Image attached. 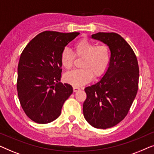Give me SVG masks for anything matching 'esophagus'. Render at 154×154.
Returning a JSON list of instances; mask_svg holds the SVG:
<instances>
[{
	"label": "esophagus",
	"mask_w": 154,
	"mask_h": 154,
	"mask_svg": "<svg viewBox=\"0 0 154 154\" xmlns=\"http://www.w3.org/2000/svg\"><path fill=\"white\" fill-rule=\"evenodd\" d=\"M73 92H77V91H79V90H80V88L77 87V86H73Z\"/></svg>",
	"instance_id": "obj_1"
}]
</instances>
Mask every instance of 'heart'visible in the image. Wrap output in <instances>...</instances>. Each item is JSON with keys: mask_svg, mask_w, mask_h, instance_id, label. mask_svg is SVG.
<instances>
[{"mask_svg": "<svg viewBox=\"0 0 154 154\" xmlns=\"http://www.w3.org/2000/svg\"><path fill=\"white\" fill-rule=\"evenodd\" d=\"M74 54L78 57H83L82 69H75L66 73L64 80L74 86H81L91 81L93 75L100 77L106 71L111 60V51L105 44L97 45L86 38L79 40L73 46ZM75 55L68 48H65L60 54V62L66 69L72 68Z\"/></svg>", "mask_w": 154, "mask_h": 154, "instance_id": "obj_1", "label": "heart"}]
</instances>
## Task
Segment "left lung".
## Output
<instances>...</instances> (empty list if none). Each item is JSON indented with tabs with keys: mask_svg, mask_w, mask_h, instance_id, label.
Instances as JSON below:
<instances>
[{
	"mask_svg": "<svg viewBox=\"0 0 154 154\" xmlns=\"http://www.w3.org/2000/svg\"><path fill=\"white\" fill-rule=\"evenodd\" d=\"M91 38L109 46L111 60L102 79L85 88L83 115L92 127L106 129L123 121L131 107L138 90V62L132 48L118 33L99 32Z\"/></svg>",
	"mask_w": 154,
	"mask_h": 154,
	"instance_id": "left-lung-1",
	"label": "left lung"
}]
</instances>
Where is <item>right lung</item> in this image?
<instances>
[{
  "label": "right lung",
  "instance_id": "add662e5",
  "mask_svg": "<svg viewBox=\"0 0 154 154\" xmlns=\"http://www.w3.org/2000/svg\"><path fill=\"white\" fill-rule=\"evenodd\" d=\"M80 33L43 31L29 42L18 64L17 88L23 110L31 120L49 123L61 114L73 88L60 83L62 50Z\"/></svg>",
  "mask_w": 154,
  "mask_h": 154
}]
</instances>
